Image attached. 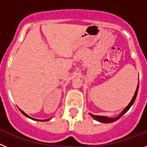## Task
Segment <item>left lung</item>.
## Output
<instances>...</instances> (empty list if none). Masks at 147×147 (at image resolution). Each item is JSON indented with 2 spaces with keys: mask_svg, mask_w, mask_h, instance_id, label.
I'll list each match as a JSON object with an SVG mask.
<instances>
[{
  "mask_svg": "<svg viewBox=\"0 0 147 147\" xmlns=\"http://www.w3.org/2000/svg\"><path fill=\"white\" fill-rule=\"evenodd\" d=\"M138 86H139V82L138 83V85H137V88H136V92H135L134 96H133L132 98L131 99L130 102L128 104V105H127V107H126L124 110H122V112L121 113L119 114L118 116H115V117H114V118H110V117H107V116H103V115H93V114L89 113L90 115V116H91L93 119H94L95 120H96L97 121L101 122V123H106V124H108V123H112V122H114V121H117L118 119H119L121 117L122 115H124V114H125L128 111V110H129V109L130 108L131 106L133 105V103H134V102H135V100H136V96H137L138 91Z\"/></svg>",
  "mask_w": 147,
  "mask_h": 147,
  "instance_id": "left-lung-1",
  "label": "left lung"
}]
</instances>
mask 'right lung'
I'll return each mask as SVG.
<instances>
[{"instance_id":"obj_1","label":"right lung","mask_w":147,"mask_h":147,"mask_svg":"<svg viewBox=\"0 0 147 147\" xmlns=\"http://www.w3.org/2000/svg\"><path fill=\"white\" fill-rule=\"evenodd\" d=\"M18 109H19V110H20V112H21L23 114V115H25V116H26V117H27V118H28V119H32V120H34V121H49V120H50V119H46V120H40V119H33V118L30 117L29 115H27L26 113H25L23 112V110H20V108H18Z\"/></svg>"}]
</instances>
